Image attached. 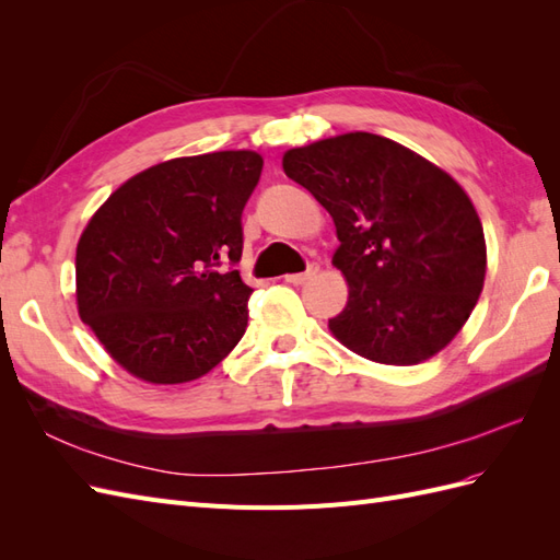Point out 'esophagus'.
I'll return each instance as SVG.
<instances>
[{"instance_id": "34e87169", "label": "esophagus", "mask_w": 560, "mask_h": 560, "mask_svg": "<svg viewBox=\"0 0 560 560\" xmlns=\"http://www.w3.org/2000/svg\"><path fill=\"white\" fill-rule=\"evenodd\" d=\"M315 276H317V266L313 264V266H308V270H303V273H292V276H284V282H290V284H303V282L313 280Z\"/></svg>"}]
</instances>
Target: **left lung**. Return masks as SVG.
<instances>
[{"label":"left lung","instance_id":"8db88e82","mask_svg":"<svg viewBox=\"0 0 560 560\" xmlns=\"http://www.w3.org/2000/svg\"><path fill=\"white\" fill-rule=\"evenodd\" d=\"M284 175L334 224L331 264L348 303L329 319L348 350L411 366L444 350L483 290L486 238L474 202L446 171L374 132L287 149Z\"/></svg>","mask_w":560,"mask_h":560}]
</instances>
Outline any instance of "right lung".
Wrapping results in <instances>:
<instances>
[{
  "label": "right lung",
  "instance_id": "obj_1",
  "mask_svg": "<svg viewBox=\"0 0 560 560\" xmlns=\"http://www.w3.org/2000/svg\"><path fill=\"white\" fill-rule=\"evenodd\" d=\"M257 151L151 165L97 208L77 245V308L130 376L179 385L238 346L252 294L238 270L241 217L261 177Z\"/></svg>",
  "mask_w": 560,
  "mask_h": 560
}]
</instances>
